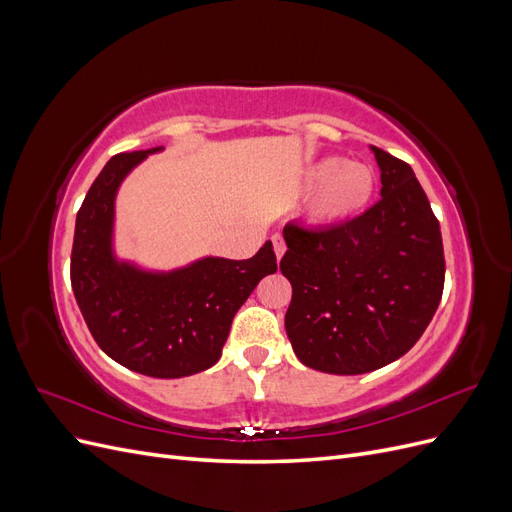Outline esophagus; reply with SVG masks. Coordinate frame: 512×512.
I'll return each instance as SVG.
<instances>
[{
    "label": "esophagus",
    "instance_id": "obj_1",
    "mask_svg": "<svg viewBox=\"0 0 512 512\" xmlns=\"http://www.w3.org/2000/svg\"><path fill=\"white\" fill-rule=\"evenodd\" d=\"M271 241H273V250H275L277 260H282V256H284V252H286L284 237H282V235H273V237H271Z\"/></svg>",
    "mask_w": 512,
    "mask_h": 512
}]
</instances>
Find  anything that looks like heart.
<instances>
[{
	"label": "heart",
	"mask_w": 512,
	"mask_h": 512,
	"mask_svg": "<svg viewBox=\"0 0 512 512\" xmlns=\"http://www.w3.org/2000/svg\"><path fill=\"white\" fill-rule=\"evenodd\" d=\"M303 183L316 190L307 218L320 226H337L361 215L376 194V175L367 164L322 158L309 164Z\"/></svg>",
	"instance_id": "1"
}]
</instances>
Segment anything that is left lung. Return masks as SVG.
I'll return each instance as SVG.
<instances>
[{"instance_id": "left-lung-1", "label": "left lung", "mask_w": 512, "mask_h": 512, "mask_svg": "<svg viewBox=\"0 0 512 512\" xmlns=\"http://www.w3.org/2000/svg\"><path fill=\"white\" fill-rule=\"evenodd\" d=\"M380 200L324 230L284 228L280 271L292 286L286 333L297 359L324 374L356 376L404 356L440 305V224L410 164L371 147Z\"/></svg>"}]
</instances>
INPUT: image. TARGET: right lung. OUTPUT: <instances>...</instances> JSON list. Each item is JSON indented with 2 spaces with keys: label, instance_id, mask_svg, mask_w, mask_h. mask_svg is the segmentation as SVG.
Returning <instances> with one entry per match:
<instances>
[{
  "label": "right lung",
  "instance_id": "right-lung-1",
  "mask_svg": "<svg viewBox=\"0 0 512 512\" xmlns=\"http://www.w3.org/2000/svg\"><path fill=\"white\" fill-rule=\"evenodd\" d=\"M147 151L119 153L76 213L70 280L98 346L151 378H183L220 361L230 324L265 275L277 271L271 241L247 260L198 258L173 271H147L113 250L115 198Z\"/></svg>",
  "mask_w": 512,
  "mask_h": 512
}]
</instances>
